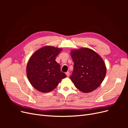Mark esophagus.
I'll list each match as a JSON object with an SVG mask.
<instances>
[{
  "label": "esophagus",
  "mask_w": 128,
  "mask_h": 128,
  "mask_svg": "<svg viewBox=\"0 0 128 128\" xmlns=\"http://www.w3.org/2000/svg\"><path fill=\"white\" fill-rule=\"evenodd\" d=\"M66 75H67V77H69V75H70V73H69V72H67L66 73Z\"/></svg>",
  "instance_id": "34e87169"
}]
</instances>
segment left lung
I'll use <instances>...</instances> for the list:
<instances>
[{"label":"left lung","instance_id":"obj_1","mask_svg":"<svg viewBox=\"0 0 128 128\" xmlns=\"http://www.w3.org/2000/svg\"><path fill=\"white\" fill-rule=\"evenodd\" d=\"M74 70L70 78L80 91L89 93L98 88L104 80L106 67L98 54L88 48L71 51Z\"/></svg>","mask_w":128,"mask_h":128}]
</instances>
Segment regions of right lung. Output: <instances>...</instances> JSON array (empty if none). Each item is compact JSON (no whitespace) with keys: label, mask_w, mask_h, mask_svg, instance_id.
Wrapping results in <instances>:
<instances>
[{"label":"right lung","mask_w":128,"mask_h":128,"mask_svg":"<svg viewBox=\"0 0 128 128\" xmlns=\"http://www.w3.org/2000/svg\"><path fill=\"white\" fill-rule=\"evenodd\" d=\"M61 51L62 48L47 46L38 50L30 57L26 66V75L32 86L38 91H51L67 77L56 61Z\"/></svg>","instance_id":"add662e5"}]
</instances>
